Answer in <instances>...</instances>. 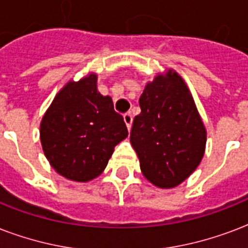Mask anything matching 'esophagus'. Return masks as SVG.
I'll return each instance as SVG.
<instances>
[{
  "instance_id": "obj_1",
  "label": "esophagus",
  "mask_w": 248,
  "mask_h": 248,
  "mask_svg": "<svg viewBox=\"0 0 248 248\" xmlns=\"http://www.w3.org/2000/svg\"><path fill=\"white\" fill-rule=\"evenodd\" d=\"M124 121L126 126H127L128 130H131V124H132V114L131 113H126L124 116Z\"/></svg>"
}]
</instances>
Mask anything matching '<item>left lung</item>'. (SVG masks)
Wrapping results in <instances>:
<instances>
[{
    "instance_id": "8db88e82",
    "label": "left lung",
    "mask_w": 248,
    "mask_h": 248,
    "mask_svg": "<svg viewBox=\"0 0 248 248\" xmlns=\"http://www.w3.org/2000/svg\"><path fill=\"white\" fill-rule=\"evenodd\" d=\"M139 104L130 143L140 170L157 188H175L196 171L206 149L207 131L194 99L170 68L145 85Z\"/></svg>"
}]
</instances>
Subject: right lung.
<instances>
[{"mask_svg":"<svg viewBox=\"0 0 248 248\" xmlns=\"http://www.w3.org/2000/svg\"><path fill=\"white\" fill-rule=\"evenodd\" d=\"M124 117L110 96L97 91V76L68 81L56 93L40 124L41 145L56 172L87 183L105 170L114 147L127 138Z\"/></svg>","mask_w":248,"mask_h":248,"instance_id":"add662e5","label":"right lung"}]
</instances>
